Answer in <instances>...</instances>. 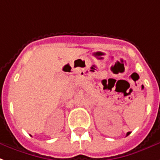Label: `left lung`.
Returning <instances> with one entry per match:
<instances>
[{
    "instance_id": "obj_1",
    "label": "left lung",
    "mask_w": 160,
    "mask_h": 160,
    "mask_svg": "<svg viewBox=\"0 0 160 160\" xmlns=\"http://www.w3.org/2000/svg\"><path fill=\"white\" fill-rule=\"evenodd\" d=\"M129 134H130V132H128V133H127V136H128Z\"/></svg>"
}]
</instances>
